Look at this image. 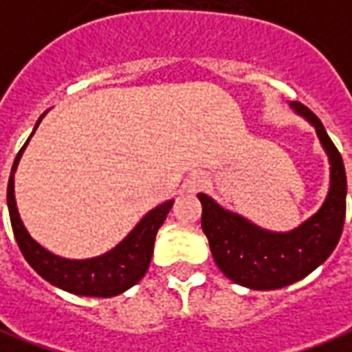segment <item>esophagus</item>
I'll use <instances>...</instances> for the list:
<instances>
[{"label": "esophagus", "instance_id": "34e87169", "mask_svg": "<svg viewBox=\"0 0 352 352\" xmlns=\"http://www.w3.org/2000/svg\"><path fill=\"white\" fill-rule=\"evenodd\" d=\"M204 183H206V179H204V177L194 175L190 177V181H188V184H186V188H188V192H196L204 186Z\"/></svg>", "mask_w": 352, "mask_h": 352}]
</instances>
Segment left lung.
Instances as JSON below:
<instances>
[{"label": "left lung", "mask_w": 352, "mask_h": 352, "mask_svg": "<svg viewBox=\"0 0 352 352\" xmlns=\"http://www.w3.org/2000/svg\"><path fill=\"white\" fill-rule=\"evenodd\" d=\"M290 107L315 126L330 160V190L317 213L292 232H270L226 211L204 192L198 194L201 230L219 270L230 280L252 290L288 287L309 275L332 254L345 222L347 175L340 151L313 111L300 101H292Z\"/></svg>", "instance_id": "1"}]
</instances>
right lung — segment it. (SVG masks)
Masks as SVG:
<instances>
[{
	"label": "right lung",
	"mask_w": 352,
	"mask_h": 352,
	"mask_svg": "<svg viewBox=\"0 0 352 352\" xmlns=\"http://www.w3.org/2000/svg\"><path fill=\"white\" fill-rule=\"evenodd\" d=\"M43 116L45 115H41V118L35 124L34 131L37 130ZM26 145L20 148V153L16 154L14 164H12L11 177H9V184H7V206H9L12 234H14V239H16L28 264L32 265L43 279L49 280L50 285L79 296L111 298V296L120 294L124 290L133 287L135 283H139L148 270V264L153 258L156 232L166 221L169 209L173 207V199L148 211L139 221L138 226L131 230L115 249H111L105 254L87 260L62 258L37 243L34 237L28 234V230L20 221L16 201H14V171H16L20 156L24 153Z\"/></svg>",
	"instance_id": "obj_1"
}]
</instances>
